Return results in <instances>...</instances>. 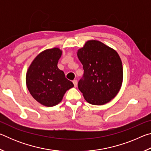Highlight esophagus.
I'll use <instances>...</instances> for the list:
<instances>
[{
  "label": "esophagus",
  "instance_id": "34e87169",
  "mask_svg": "<svg viewBox=\"0 0 151 151\" xmlns=\"http://www.w3.org/2000/svg\"><path fill=\"white\" fill-rule=\"evenodd\" d=\"M73 82V84H74V86H75V87H76L78 85V81L76 80H74Z\"/></svg>",
  "mask_w": 151,
  "mask_h": 151
}]
</instances>
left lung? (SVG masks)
<instances>
[{
	"label": "left lung",
	"instance_id": "obj_1",
	"mask_svg": "<svg viewBox=\"0 0 151 151\" xmlns=\"http://www.w3.org/2000/svg\"><path fill=\"white\" fill-rule=\"evenodd\" d=\"M83 66V78L78 87L86 102L103 105L111 101L121 88L123 69L116 51L97 40H89L77 50Z\"/></svg>",
	"mask_w": 151,
	"mask_h": 151
}]
</instances>
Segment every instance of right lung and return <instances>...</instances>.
<instances>
[{
  "label": "right lung",
  "instance_id": "add662e5",
  "mask_svg": "<svg viewBox=\"0 0 151 151\" xmlns=\"http://www.w3.org/2000/svg\"><path fill=\"white\" fill-rule=\"evenodd\" d=\"M62 50L55 47L40 52L28 68L26 84L30 94L42 105L50 107L63 100L64 94L74 86L58 68Z\"/></svg>",
  "mask_w": 151,
  "mask_h": 151
}]
</instances>
